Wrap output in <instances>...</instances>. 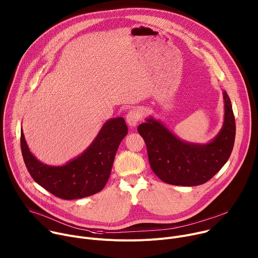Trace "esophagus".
<instances>
[{
  "mask_svg": "<svg viewBox=\"0 0 258 258\" xmlns=\"http://www.w3.org/2000/svg\"><path fill=\"white\" fill-rule=\"evenodd\" d=\"M125 119L130 126H136L138 124V122L141 120V114L138 111V109L132 108L127 112Z\"/></svg>",
  "mask_w": 258,
  "mask_h": 258,
  "instance_id": "1",
  "label": "esophagus"
}]
</instances>
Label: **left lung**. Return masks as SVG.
<instances>
[{
  "instance_id": "1",
  "label": "left lung",
  "mask_w": 258,
  "mask_h": 258,
  "mask_svg": "<svg viewBox=\"0 0 258 258\" xmlns=\"http://www.w3.org/2000/svg\"><path fill=\"white\" fill-rule=\"evenodd\" d=\"M224 100V125L208 144L181 141L152 117L138 126L147 146L150 166L162 181L174 186L202 185L226 164L233 151L236 122L226 91Z\"/></svg>"
}]
</instances>
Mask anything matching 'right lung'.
I'll use <instances>...</instances> for the list:
<instances>
[{
    "label": "right lung",
    "mask_w": 258,
    "mask_h": 258,
    "mask_svg": "<svg viewBox=\"0 0 258 258\" xmlns=\"http://www.w3.org/2000/svg\"><path fill=\"white\" fill-rule=\"evenodd\" d=\"M127 134L122 117L107 120L89 148L62 166H50L36 159L28 149L21 130L20 146L26 168L41 187L64 200L89 197L106 185L118 146Z\"/></svg>",
    "instance_id": "add662e5"
}]
</instances>
